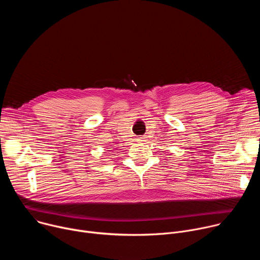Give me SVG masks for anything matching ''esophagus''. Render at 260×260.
<instances>
[{
  "mask_svg": "<svg viewBox=\"0 0 260 260\" xmlns=\"http://www.w3.org/2000/svg\"><path fill=\"white\" fill-rule=\"evenodd\" d=\"M143 139H144V138H138V139H137V141H138V142H142V141H144Z\"/></svg>",
  "mask_w": 260,
  "mask_h": 260,
  "instance_id": "34e87169",
  "label": "esophagus"
}]
</instances>
